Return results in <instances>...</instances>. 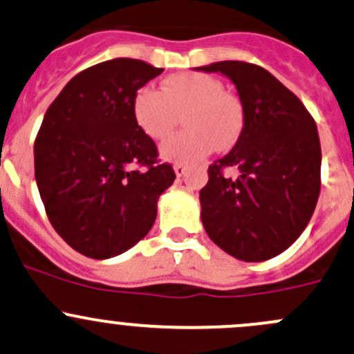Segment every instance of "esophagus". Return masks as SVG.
<instances>
[{
    "label": "esophagus",
    "mask_w": 354,
    "mask_h": 354,
    "mask_svg": "<svg viewBox=\"0 0 354 354\" xmlns=\"http://www.w3.org/2000/svg\"><path fill=\"white\" fill-rule=\"evenodd\" d=\"M187 171H188V167L185 166V164H181V162L174 164V173H176V176H183Z\"/></svg>",
    "instance_id": "esophagus-1"
}]
</instances>
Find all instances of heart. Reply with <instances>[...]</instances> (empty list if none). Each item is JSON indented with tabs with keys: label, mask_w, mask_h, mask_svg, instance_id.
I'll return each mask as SVG.
<instances>
[{
	"label": "heart",
	"mask_w": 354,
	"mask_h": 354,
	"mask_svg": "<svg viewBox=\"0 0 354 354\" xmlns=\"http://www.w3.org/2000/svg\"><path fill=\"white\" fill-rule=\"evenodd\" d=\"M183 116L181 133L164 142L160 156L169 162H194L214 147L233 145L243 127V113L234 95L210 75L183 71L167 77L157 88L140 87L131 99V116L145 137L164 140L173 133L178 116Z\"/></svg>",
	"instance_id": "b5f03b06"
}]
</instances>
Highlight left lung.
<instances>
[{
    "instance_id": "left-lung-1",
    "label": "left lung",
    "mask_w": 354,
    "mask_h": 354,
    "mask_svg": "<svg viewBox=\"0 0 354 354\" xmlns=\"http://www.w3.org/2000/svg\"><path fill=\"white\" fill-rule=\"evenodd\" d=\"M197 70L226 75L243 106L236 145L210 164L200 190L203 227L230 255L263 262L295 243L315 210L322 162L315 120L262 66L219 62ZM227 167L241 171L236 180L223 174Z\"/></svg>"
}]
</instances>
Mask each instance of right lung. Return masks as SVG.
Listing matches in <instances>:
<instances>
[{
    "instance_id": "right-lung-1",
    "label": "right lung",
    "mask_w": 354,
    "mask_h": 354,
    "mask_svg": "<svg viewBox=\"0 0 354 354\" xmlns=\"http://www.w3.org/2000/svg\"><path fill=\"white\" fill-rule=\"evenodd\" d=\"M164 68L131 58L75 75L44 114L34 142L49 223L78 253L111 259L151 231L157 198L176 178L131 116V99Z\"/></svg>"
}]
</instances>
